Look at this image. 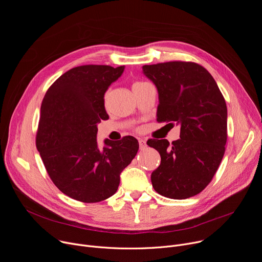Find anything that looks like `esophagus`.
Instances as JSON below:
<instances>
[{
  "mask_svg": "<svg viewBox=\"0 0 262 262\" xmlns=\"http://www.w3.org/2000/svg\"><path fill=\"white\" fill-rule=\"evenodd\" d=\"M138 143H139V149L140 150H143V149H145L147 147V143H146L145 139H139Z\"/></svg>",
  "mask_w": 262,
  "mask_h": 262,
  "instance_id": "esophagus-1",
  "label": "esophagus"
}]
</instances>
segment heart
<instances>
[{
	"instance_id": "1",
	"label": "heart",
	"mask_w": 262,
	"mask_h": 262,
	"mask_svg": "<svg viewBox=\"0 0 262 262\" xmlns=\"http://www.w3.org/2000/svg\"><path fill=\"white\" fill-rule=\"evenodd\" d=\"M145 84H147V83H146V82H143V80H136V82H134L133 85H132V89H133V88H136V87H138V86L145 85Z\"/></svg>"
}]
</instances>
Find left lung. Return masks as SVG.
<instances>
[{
    "label": "left lung",
    "mask_w": 262,
    "mask_h": 262,
    "mask_svg": "<svg viewBox=\"0 0 262 262\" xmlns=\"http://www.w3.org/2000/svg\"><path fill=\"white\" fill-rule=\"evenodd\" d=\"M158 90V123L180 125V138L148 140L160 154L152 172L154 190L165 197L186 199L213 179L226 151L227 104L209 71L194 62L173 61L143 66Z\"/></svg>",
    "instance_id": "left-lung-1"
}]
</instances>
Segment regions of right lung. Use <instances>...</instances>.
<instances>
[{
	"label": "right lung",
	"instance_id": "add662e5",
	"mask_svg": "<svg viewBox=\"0 0 262 262\" xmlns=\"http://www.w3.org/2000/svg\"><path fill=\"white\" fill-rule=\"evenodd\" d=\"M124 69L74 67L55 80L42 102L36 149L56 188L82 203H98L112 196L120 173L138 151L133 136L116 143L106 139L103 149L96 143V125L109 118L104 94Z\"/></svg>",
	"mask_w": 262,
	"mask_h": 262
}]
</instances>
